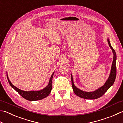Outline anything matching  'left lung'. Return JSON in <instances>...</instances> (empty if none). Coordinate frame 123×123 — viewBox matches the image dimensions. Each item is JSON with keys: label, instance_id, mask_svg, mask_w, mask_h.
Here are the masks:
<instances>
[{"label": "left lung", "instance_id": "1", "mask_svg": "<svg viewBox=\"0 0 123 123\" xmlns=\"http://www.w3.org/2000/svg\"><path fill=\"white\" fill-rule=\"evenodd\" d=\"M108 44H109V46L111 48V49L112 50L113 53H114V60H113L110 75L107 81H106V83H105L104 84V85L102 86L101 87L98 89L97 90L94 91V92H86L79 90V89L76 87L75 85H74V84L73 77H72L71 75L72 87H73L74 93H75V94L76 95H77L78 97L81 98H85V99H97L98 98L101 97L102 96L107 92L108 89L113 85V84L114 83V81L115 80V79H116V54L114 49H113L111 45H110L109 39H108Z\"/></svg>", "mask_w": 123, "mask_h": 123}]
</instances>
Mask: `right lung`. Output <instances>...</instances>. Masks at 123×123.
Listing matches in <instances>:
<instances>
[{
  "label": "right lung",
  "instance_id": "add662e5",
  "mask_svg": "<svg viewBox=\"0 0 123 123\" xmlns=\"http://www.w3.org/2000/svg\"><path fill=\"white\" fill-rule=\"evenodd\" d=\"M53 74L54 73H53L51 77H50L49 83L46 87L43 89V90L38 91H24L22 90H21L18 88L16 87L15 86H14L13 84L11 83L10 80H9L8 76L7 75V79H8V81L9 84H10V85L24 98H25V99L29 101H37L42 100L43 98L47 97V96L51 92L52 88V81Z\"/></svg>",
  "mask_w": 123,
  "mask_h": 123
}]
</instances>
